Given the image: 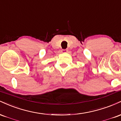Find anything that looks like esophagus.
Here are the masks:
<instances>
[{
    "mask_svg": "<svg viewBox=\"0 0 121 121\" xmlns=\"http://www.w3.org/2000/svg\"><path fill=\"white\" fill-rule=\"evenodd\" d=\"M61 52H62V53H66L68 52V50L67 49H62Z\"/></svg>",
    "mask_w": 121,
    "mask_h": 121,
    "instance_id": "obj_1",
    "label": "esophagus"
}]
</instances>
